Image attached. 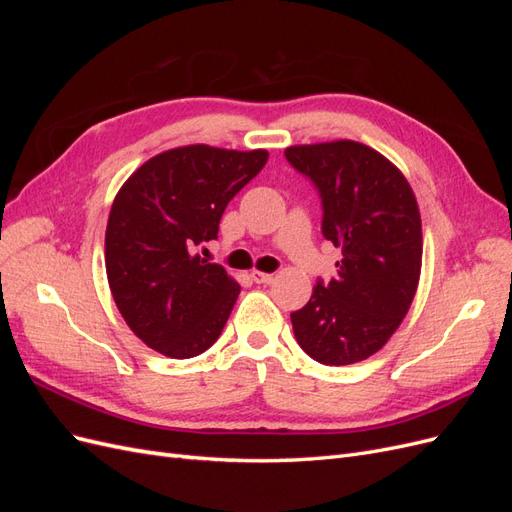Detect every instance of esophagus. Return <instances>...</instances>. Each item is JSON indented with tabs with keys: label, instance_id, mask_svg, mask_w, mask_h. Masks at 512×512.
<instances>
[{
	"label": "esophagus",
	"instance_id": "1",
	"mask_svg": "<svg viewBox=\"0 0 512 512\" xmlns=\"http://www.w3.org/2000/svg\"><path fill=\"white\" fill-rule=\"evenodd\" d=\"M252 280L256 284H271L273 282V275L271 273H262V271H252Z\"/></svg>",
	"mask_w": 512,
	"mask_h": 512
}]
</instances>
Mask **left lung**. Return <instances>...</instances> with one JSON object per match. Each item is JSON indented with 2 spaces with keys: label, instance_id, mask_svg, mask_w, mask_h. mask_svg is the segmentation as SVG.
Segmentation results:
<instances>
[{
  "label": "left lung",
  "instance_id": "obj_1",
  "mask_svg": "<svg viewBox=\"0 0 512 512\" xmlns=\"http://www.w3.org/2000/svg\"><path fill=\"white\" fill-rule=\"evenodd\" d=\"M314 183L322 237L342 247L331 282L290 314L299 346L322 365L378 352L408 314L421 275V213L406 177L367 145L335 141L284 151Z\"/></svg>",
  "mask_w": 512,
  "mask_h": 512
}]
</instances>
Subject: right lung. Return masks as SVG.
<instances>
[{
  "label": "right lung",
  "mask_w": 512,
  "mask_h": 512,
  "mask_svg": "<svg viewBox=\"0 0 512 512\" xmlns=\"http://www.w3.org/2000/svg\"><path fill=\"white\" fill-rule=\"evenodd\" d=\"M269 153L190 145L160 153L123 183L106 226L108 286L136 337L170 359L215 344L241 286L196 247L218 239L226 205Z\"/></svg>",
  "instance_id": "obj_1"
}]
</instances>
